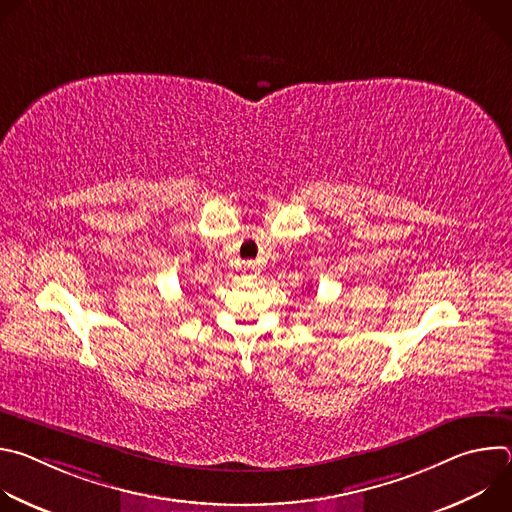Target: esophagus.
I'll use <instances>...</instances> for the list:
<instances>
[{
  "instance_id": "1",
  "label": "esophagus",
  "mask_w": 512,
  "mask_h": 512,
  "mask_svg": "<svg viewBox=\"0 0 512 512\" xmlns=\"http://www.w3.org/2000/svg\"><path fill=\"white\" fill-rule=\"evenodd\" d=\"M243 273H245V277H255L257 275V267H255V263H245V267H243Z\"/></svg>"
}]
</instances>
